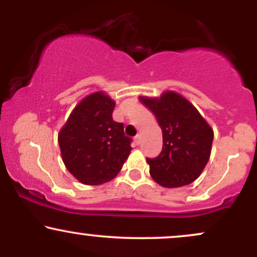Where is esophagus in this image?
<instances>
[{"instance_id": "34e87169", "label": "esophagus", "mask_w": 257, "mask_h": 257, "mask_svg": "<svg viewBox=\"0 0 257 257\" xmlns=\"http://www.w3.org/2000/svg\"><path fill=\"white\" fill-rule=\"evenodd\" d=\"M140 140H141L140 135H137V137L134 138V141H135V144H137V145H140Z\"/></svg>"}]
</instances>
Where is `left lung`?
<instances>
[{
  "label": "left lung",
  "mask_w": 257,
  "mask_h": 257,
  "mask_svg": "<svg viewBox=\"0 0 257 257\" xmlns=\"http://www.w3.org/2000/svg\"><path fill=\"white\" fill-rule=\"evenodd\" d=\"M139 99L155 113L163 133L161 155L147 159L151 178L167 188L192 184L210 158L213 128L192 102L174 90Z\"/></svg>",
  "instance_id": "obj_1"
}]
</instances>
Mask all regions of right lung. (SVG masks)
Here are the masks:
<instances>
[{
    "label": "right lung",
    "mask_w": 257,
    "mask_h": 257,
    "mask_svg": "<svg viewBox=\"0 0 257 257\" xmlns=\"http://www.w3.org/2000/svg\"><path fill=\"white\" fill-rule=\"evenodd\" d=\"M116 101L105 91L89 94L75 106L58 134L66 169L81 184L111 181L131 155L132 139L123 123L112 118Z\"/></svg>",
    "instance_id": "add662e5"
}]
</instances>
